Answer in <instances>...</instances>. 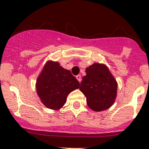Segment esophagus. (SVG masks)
<instances>
[{
	"label": "esophagus",
	"mask_w": 149,
	"mask_h": 149,
	"mask_svg": "<svg viewBox=\"0 0 149 149\" xmlns=\"http://www.w3.org/2000/svg\"><path fill=\"white\" fill-rule=\"evenodd\" d=\"M76 79H78L79 82H81V81H82V77H81V75H77V76H76Z\"/></svg>",
	"instance_id": "obj_1"
}]
</instances>
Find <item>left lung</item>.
<instances>
[{
    "mask_svg": "<svg viewBox=\"0 0 149 149\" xmlns=\"http://www.w3.org/2000/svg\"><path fill=\"white\" fill-rule=\"evenodd\" d=\"M85 72L79 89L86 97L89 108L96 112L109 109L116 97V80L105 65L98 63L89 66Z\"/></svg>",
    "mask_w": 149,
    "mask_h": 149,
    "instance_id": "1",
    "label": "left lung"
}]
</instances>
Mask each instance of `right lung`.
I'll use <instances>...</instances> for the list:
<instances>
[{
    "mask_svg": "<svg viewBox=\"0 0 149 149\" xmlns=\"http://www.w3.org/2000/svg\"><path fill=\"white\" fill-rule=\"evenodd\" d=\"M79 82L71 72L49 61L37 78L36 88L41 101L47 108L59 109L67 101V95L79 88Z\"/></svg>",
    "mask_w": 149,
    "mask_h": 149,
    "instance_id": "obj_1",
    "label": "right lung"
}]
</instances>
